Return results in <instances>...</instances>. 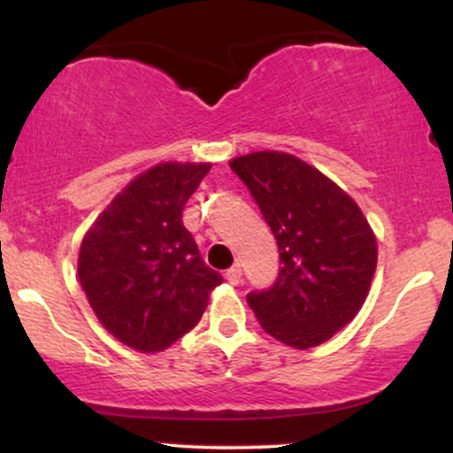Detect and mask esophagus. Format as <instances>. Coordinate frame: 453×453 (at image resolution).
I'll list each match as a JSON object with an SVG mask.
<instances>
[{
	"instance_id": "esophagus-1",
	"label": "esophagus",
	"mask_w": 453,
	"mask_h": 453,
	"mask_svg": "<svg viewBox=\"0 0 453 453\" xmlns=\"http://www.w3.org/2000/svg\"><path fill=\"white\" fill-rule=\"evenodd\" d=\"M241 277H242V270H241V266H232V268H227L226 270V280L227 283H232V285H238L241 283Z\"/></svg>"
}]
</instances>
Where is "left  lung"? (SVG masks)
<instances>
[{
    "mask_svg": "<svg viewBox=\"0 0 453 453\" xmlns=\"http://www.w3.org/2000/svg\"><path fill=\"white\" fill-rule=\"evenodd\" d=\"M279 244L280 268L247 303L270 336L309 349L356 317L377 266L362 211L313 165L279 150L230 161Z\"/></svg>",
    "mask_w": 453,
    "mask_h": 453,
    "instance_id": "obj_1",
    "label": "left lung"
}]
</instances>
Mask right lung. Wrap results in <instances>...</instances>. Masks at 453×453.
<instances>
[{"instance_id": "obj_1", "label": "right lung", "mask_w": 453, "mask_h": 453, "mask_svg": "<svg viewBox=\"0 0 453 453\" xmlns=\"http://www.w3.org/2000/svg\"><path fill=\"white\" fill-rule=\"evenodd\" d=\"M209 164L155 165L134 179L87 232L78 279L93 313L134 349L170 347L200 321L221 274L202 259L183 209Z\"/></svg>"}]
</instances>
